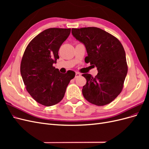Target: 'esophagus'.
Instances as JSON below:
<instances>
[{
	"mask_svg": "<svg viewBox=\"0 0 149 149\" xmlns=\"http://www.w3.org/2000/svg\"><path fill=\"white\" fill-rule=\"evenodd\" d=\"M81 75V74L79 73H78V72H76V74H75V78H78L79 76Z\"/></svg>",
	"mask_w": 149,
	"mask_h": 149,
	"instance_id": "34e87169",
	"label": "esophagus"
}]
</instances>
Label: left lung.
Masks as SVG:
<instances>
[{
	"mask_svg": "<svg viewBox=\"0 0 149 149\" xmlns=\"http://www.w3.org/2000/svg\"><path fill=\"white\" fill-rule=\"evenodd\" d=\"M72 34L86 48L85 62L98 71L95 77L82 74L87 81L82 89L84 97L94 105L108 104L121 93L127 73L123 45L114 36L97 27L72 29Z\"/></svg>",
	"mask_w": 149,
	"mask_h": 149,
	"instance_id": "8db88e82",
	"label": "left lung"
}]
</instances>
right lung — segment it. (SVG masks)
<instances>
[{"label": "right lung", "instance_id": "add662e5", "mask_svg": "<svg viewBox=\"0 0 149 149\" xmlns=\"http://www.w3.org/2000/svg\"><path fill=\"white\" fill-rule=\"evenodd\" d=\"M70 32L71 29H48L31 40L24 52L20 73L26 91L40 104L52 106L60 102L74 77V71L61 73L53 66Z\"/></svg>", "mask_w": 149, "mask_h": 149}]
</instances>
